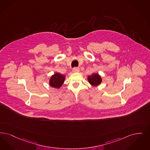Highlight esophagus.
Wrapping results in <instances>:
<instances>
[{
  "mask_svg": "<svg viewBox=\"0 0 150 150\" xmlns=\"http://www.w3.org/2000/svg\"><path fill=\"white\" fill-rule=\"evenodd\" d=\"M79 71H80V69H79L78 67H74V68L72 69V71L74 72H79Z\"/></svg>",
  "mask_w": 150,
  "mask_h": 150,
  "instance_id": "34e87169",
  "label": "esophagus"
}]
</instances>
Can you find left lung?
<instances>
[{"label": "left lung", "instance_id": "1", "mask_svg": "<svg viewBox=\"0 0 150 150\" xmlns=\"http://www.w3.org/2000/svg\"><path fill=\"white\" fill-rule=\"evenodd\" d=\"M88 80L89 83L93 86H98L102 83V78L98 74H93L88 77Z\"/></svg>", "mask_w": 150, "mask_h": 150}]
</instances>
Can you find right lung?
Wrapping results in <instances>:
<instances>
[{
  "instance_id": "right-lung-1",
  "label": "right lung",
  "mask_w": 150,
  "mask_h": 150,
  "mask_svg": "<svg viewBox=\"0 0 150 150\" xmlns=\"http://www.w3.org/2000/svg\"><path fill=\"white\" fill-rule=\"evenodd\" d=\"M65 79V76L59 73H56L50 79L49 84L51 86L54 88H60L64 83Z\"/></svg>"
}]
</instances>
